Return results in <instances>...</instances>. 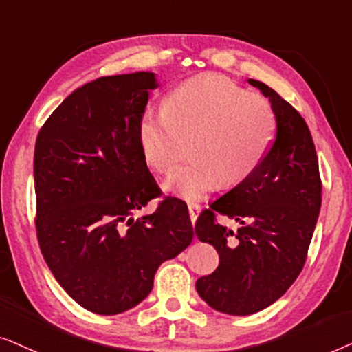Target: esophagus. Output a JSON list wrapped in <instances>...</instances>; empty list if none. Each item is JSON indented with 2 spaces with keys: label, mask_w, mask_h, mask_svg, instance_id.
I'll return each mask as SVG.
<instances>
[{
  "label": "esophagus",
  "mask_w": 352,
  "mask_h": 352,
  "mask_svg": "<svg viewBox=\"0 0 352 352\" xmlns=\"http://www.w3.org/2000/svg\"><path fill=\"white\" fill-rule=\"evenodd\" d=\"M188 212H190V219L191 222H196V219H198V215L201 212V206L196 204V203H188Z\"/></svg>",
  "instance_id": "1"
}]
</instances>
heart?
I'll return each instance as SVG.
<instances>
[{"label":"heart","mask_w":352,"mask_h":352,"mask_svg":"<svg viewBox=\"0 0 352 352\" xmlns=\"http://www.w3.org/2000/svg\"><path fill=\"white\" fill-rule=\"evenodd\" d=\"M277 132L270 102L220 75H199L175 87L164 109H146L138 122V146L149 167L170 173L190 140V161L164 188L199 199L219 184L232 188L265 161Z\"/></svg>","instance_id":"obj_1"}]
</instances>
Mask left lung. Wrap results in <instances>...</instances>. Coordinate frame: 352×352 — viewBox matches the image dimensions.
<instances>
[{"mask_svg": "<svg viewBox=\"0 0 352 352\" xmlns=\"http://www.w3.org/2000/svg\"><path fill=\"white\" fill-rule=\"evenodd\" d=\"M269 98L277 132L262 166L209 204L195 233L219 252V267L198 278V294L215 311L250 316L269 307L294 283L306 262L322 204V182L311 132L277 91L248 80ZM241 223L236 234L217 222Z\"/></svg>", "mask_w": 352, "mask_h": 352, "instance_id": "8db88e82", "label": "left lung"}]
</instances>
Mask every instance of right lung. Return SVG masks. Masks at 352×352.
Instances as JSON below:
<instances>
[{
  "mask_svg": "<svg viewBox=\"0 0 352 352\" xmlns=\"http://www.w3.org/2000/svg\"><path fill=\"white\" fill-rule=\"evenodd\" d=\"M156 74L96 78L60 102L35 143L36 236L54 278L87 311L116 316L143 301L154 274L193 240L188 208L164 198L138 146Z\"/></svg>",
  "mask_w": 352,
  "mask_h": 352,
  "instance_id": "obj_1",
  "label": "right lung"
}]
</instances>
